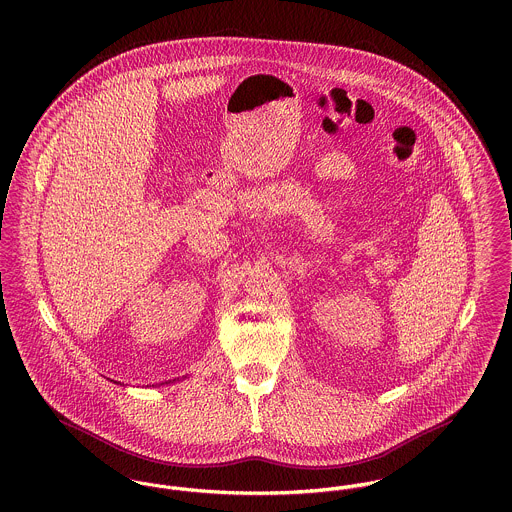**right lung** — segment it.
Here are the masks:
<instances>
[{"instance_id":"1","label":"right lung","mask_w":512,"mask_h":512,"mask_svg":"<svg viewBox=\"0 0 512 512\" xmlns=\"http://www.w3.org/2000/svg\"><path fill=\"white\" fill-rule=\"evenodd\" d=\"M169 382H171V380H169ZM169 382H161V384H169ZM173 382H175V380H173Z\"/></svg>"}]
</instances>
